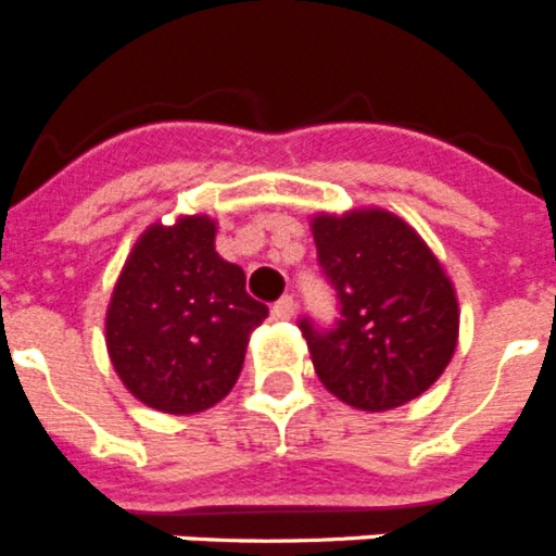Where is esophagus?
Returning a JSON list of instances; mask_svg holds the SVG:
<instances>
[{
    "mask_svg": "<svg viewBox=\"0 0 556 556\" xmlns=\"http://www.w3.org/2000/svg\"><path fill=\"white\" fill-rule=\"evenodd\" d=\"M294 312H298V303H294L292 294H283L281 301H278V303H275V306H273L275 320H292Z\"/></svg>",
    "mask_w": 556,
    "mask_h": 556,
    "instance_id": "1",
    "label": "esophagus"
}]
</instances>
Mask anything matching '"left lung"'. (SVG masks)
Instances as JSON below:
<instances>
[{"label":"left lung","mask_w":556,"mask_h":556,"mask_svg":"<svg viewBox=\"0 0 556 556\" xmlns=\"http://www.w3.org/2000/svg\"><path fill=\"white\" fill-rule=\"evenodd\" d=\"M312 233L339 301L333 328L301 320L326 390L365 412L424 395L459 339V303L443 264L415 228L381 208L317 214Z\"/></svg>","instance_id":"obj_1"}]
</instances>
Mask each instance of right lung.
<instances>
[{
  "label": "right lung",
  "instance_id": "1",
  "mask_svg": "<svg viewBox=\"0 0 556 556\" xmlns=\"http://www.w3.org/2000/svg\"><path fill=\"white\" fill-rule=\"evenodd\" d=\"M214 219L150 225L127 255L105 317L113 370L141 404L194 415L219 404L242 372L267 306L244 292L242 267L214 250Z\"/></svg>",
  "mask_w": 556,
  "mask_h": 556
}]
</instances>
